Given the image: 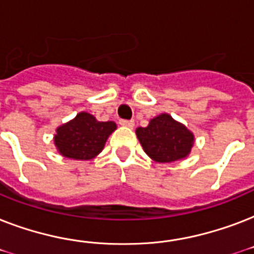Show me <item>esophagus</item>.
<instances>
[{
  "instance_id": "obj_1",
  "label": "esophagus",
  "mask_w": 254,
  "mask_h": 254,
  "mask_svg": "<svg viewBox=\"0 0 254 254\" xmlns=\"http://www.w3.org/2000/svg\"><path fill=\"white\" fill-rule=\"evenodd\" d=\"M120 125H123V127H131L133 125H134V121H133V120H120Z\"/></svg>"
}]
</instances>
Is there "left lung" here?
<instances>
[{"label":"left lung","instance_id":"obj_1","mask_svg":"<svg viewBox=\"0 0 254 254\" xmlns=\"http://www.w3.org/2000/svg\"><path fill=\"white\" fill-rule=\"evenodd\" d=\"M135 133L145 153L157 162L185 158L193 143L192 133L166 113L150 120L146 127H138Z\"/></svg>","mask_w":254,"mask_h":254}]
</instances>
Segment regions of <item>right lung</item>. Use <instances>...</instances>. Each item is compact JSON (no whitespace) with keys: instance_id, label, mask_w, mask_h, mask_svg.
Wrapping results in <instances>:
<instances>
[{"instance_id":"obj_1","label":"right lung","mask_w":254,"mask_h":254,"mask_svg":"<svg viewBox=\"0 0 254 254\" xmlns=\"http://www.w3.org/2000/svg\"><path fill=\"white\" fill-rule=\"evenodd\" d=\"M113 121L100 123L89 113L81 112L65 125L58 127L55 145L62 155L72 159H91L103 150L112 131Z\"/></svg>"}]
</instances>
